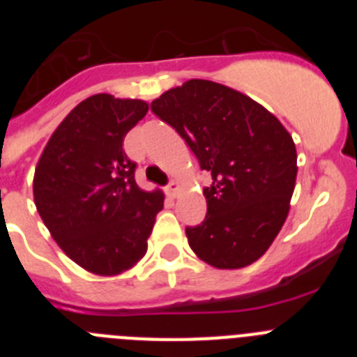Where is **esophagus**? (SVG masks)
I'll return each mask as SVG.
<instances>
[{
  "mask_svg": "<svg viewBox=\"0 0 357 357\" xmlns=\"http://www.w3.org/2000/svg\"><path fill=\"white\" fill-rule=\"evenodd\" d=\"M178 189H181L178 188V184H176L175 181H172L168 185H166V195H168L169 198H175L176 193H178Z\"/></svg>",
  "mask_w": 357,
  "mask_h": 357,
  "instance_id": "esophagus-1",
  "label": "esophagus"
}]
</instances>
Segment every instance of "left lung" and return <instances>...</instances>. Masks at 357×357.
<instances>
[{
	"instance_id": "8db88e82",
	"label": "left lung",
	"mask_w": 357,
	"mask_h": 357,
	"mask_svg": "<svg viewBox=\"0 0 357 357\" xmlns=\"http://www.w3.org/2000/svg\"><path fill=\"white\" fill-rule=\"evenodd\" d=\"M157 118L188 143L202 169L206 220L185 227L189 247L214 268L257 261L284 225L296 178L289 132L263 105L211 80H188L151 102Z\"/></svg>"
}]
</instances>
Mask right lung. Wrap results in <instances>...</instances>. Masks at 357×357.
Returning <instances> with one entry per match:
<instances>
[{
  "label": "right lung",
  "instance_id": "right-lung-1",
  "mask_svg": "<svg viewBox=\"0 0 357 357\" xmlns=\"http://www.w3.org/2000/svg\"><path fill=\"white\" fill-rule=\"evenodd\" d=\"M143 100L94 94L56 127L36 168L33 200L59 247L96 275L127 272L146 254L162 191L135 184L123 139L146 116Z\"/></svg>",
  "mask_w": 357,
  "mask_h": 357
}]
</instances>
